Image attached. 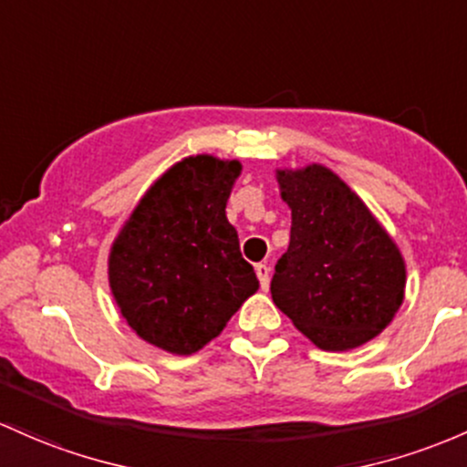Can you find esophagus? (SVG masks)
<instances>
[{"mask_svg": "<svg viewBox=\"0 0 467 467\" xmlns=\"http://www.w3.org/2000/svg\"><path fill=\"white\" fill-rule=\"evenodd\" d=\"M254 273H257V276H259L261 290H268V285H270V265L268 264H257V265H254Z\"/></svg>", "mask_w": 467, "mask_h": 467, "instance_id": "esophagus-1", "label": "esophagus"}]
</instances>
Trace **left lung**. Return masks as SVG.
<instances>
[{"mask_svg":"<svg viewBox=\"0 0 467 467\" xmlns=\"http://www.w3.org/2000/svg\"><path fill=\"white\" fill-rule=\"evenodd\" d=\"M292 210L290 245L270 292L321 350L375 339L403 301L406 265L366 203L324 166L276 172Z\"/></svg>","mask_w":467,"mask_h":467,"instance_id":"left-lung-1","label":"left lung"}]
</instances>
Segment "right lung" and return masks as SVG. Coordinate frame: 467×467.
I'll return each instance as SVG.
<instances>
[{
  "label": "right lung",
  "mask_w": 467,
  "mask_h": 467,
  "mask_svg": "<svg viewBox=\"0 0 467 467\" xmlns=\"http://www.w3.org/2000/svg\"><path fill=\"white\" fill-rule=\"evenodd\" d=\"M239 172V161L210 155L175 163L112 244L109 276L121 315L172 355L202 350L259 288L225 217Z\"/></svg>",
  "instance_id": "obj_1"
}]
</instances>
